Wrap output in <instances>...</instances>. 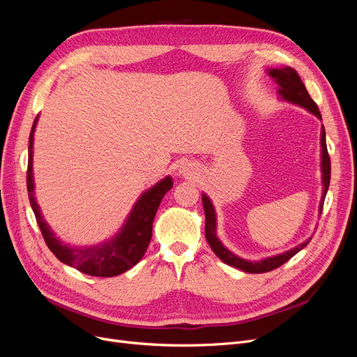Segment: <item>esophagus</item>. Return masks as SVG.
I'll list each match as a JSON object with an SVG mask.
<instances>
[{
  "instance_id": "esophagus-1",
  "label": "esophagus",
  "mask_w": 357,
  "mask_h": 357,
  "mask_svg": "<svg viewBox=\"0 0 357 357\" xmlns=\"http://www.w3.org/2000/svg\"><path fill=\"white\" fill-rule=\"evenodd\" d=\"M192 169H193V168H192L189 164H181V167H180V174H181V176H190Z\"/></svg>"
}]
</instances>
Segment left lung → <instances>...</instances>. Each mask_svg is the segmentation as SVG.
<instances>
[{
    "label": "left lung",
    "mask_w": 357,
    "mask_h": 357,
    "mask_svg": "<svg viewBox=\"0 0 357 357\" xmlns=\"http://www.w3.org/2000/svg\"><path fill=\"white\" fill-rule=\"evenodd\" d=\"M266 74L271 77L277 86V93H278V100L295 104L305 109L311 114H314L317 119L321 121V114L319 112L317 104L311 100L310 93L305 89V84L302 83L301 77L298 73L290 68V67H280V68H266ZM320 171H321V198L319 204V218L323 210V202H325V197L329 189V181H331V159L328 155V149H326V132H325V126L321 125V131H320ZM202 205H204V213H205V238H207L211 250L215 253L220 261L225 264H228L229 266H234L236 269H241L244 273L248 274H262L273 271V269L282 266L286 264L290 257H294L298 252H301L310 241L312 236L307 238L305 241H302L301 244L295 245L290 250H286L283 253H278L274 256H268L261 259V261H248V259L240 257L238 255H235L231 252L228 247H225L220 238L218 236V218H215V210L211 199L208 195L202 193Z\"/></svg>",
    "instance_id": "8db88e82"
}]
</instances>
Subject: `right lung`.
Listing matches in <instances>:
<instances>
[{"instance_id": "add662e5", "label": "right lung", "mask_w": 357, "mask_h": 357, "mask_svg": "<svg viewBox=\"0 0 357 357\" xmlns=\"http://www.w3.org/2000/svg\"><path fill=\"white\" fill-rule=\"evenodd\" d=\"M38 117L40 114L36 117L29 134L26 186L31 207L36 214L43 238H45L50 252L62 264L79 269L80 273L93 277H116L126 273L128 269H131L142 261V257L147 250L149 243L152 240L155 214L162 198L172 188V177L167 176L138 197L132 210L129 211L128 218L125 219L122 228L112 238L88 247H74L66 244L50 229V226L43 218L41 208L36 199L32 156H34V132Z\"/></svg>"}]
</instances>
